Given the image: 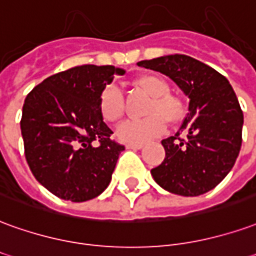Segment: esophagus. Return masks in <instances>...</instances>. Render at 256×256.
Here are the masks:
<instances>
[{
  "instance_id": "34e87169",
  "label": "esophagus",
  "mask_w": 256,
  "mask_h": 256,
  "mask_svg": "<svg viewBox=\"0 0 256 256\" xmlns=\"http://www.w3.org/2000/svg\"><path fill=\"white\" fill-rule=\"evenodd\" d=\"M142 146H144L142 144H128L126 148H128V150H141Z\"/></svg>"
}]
</instances>
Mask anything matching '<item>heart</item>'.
Returning a JSON list of instances; mask_svg holds the SVG:
<instances>
[{
	"label": "heart",
	"mask_w": 256,
	"mask_h": 256,
	"mask_svg": "<svg viewBox=\"0 0 256 256\" xmlns=\"http://www.w3.org/2000/svg\"><path fill=\"white\" fill-rule=\"evenodd\" d=\"M136 84L152 96L142 119H128L116 128V136L123 142L141 144L150 141L164 132L165 120L173 123L183 116L182 100L169 92L170 87L165 78L158 74H144L136 80ZM100 110L104 119L115 122L124 112V100L119 87L106 86L100 96Z\"/></svg>",
	"instance_id": "1"
}]
</instances>
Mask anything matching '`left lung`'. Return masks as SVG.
<instances>
[{
	"mask_svg": "<svg viewBox=\"0 0 256 256\" xmlns=\"http://www.w3.org/2000/svg\"><path fill=\"white\" fill-rule=\"evenodd\" d=\"M169 78L188 97L182 128L162 140L164 162L151 170L154 180L172 194L196 196L228 176L241 148L244 115L233 87L214 68L187 55H165L137 64ZM186 131L184 140L178 138Z\"/></svg>",
	"mask_w": 256,
	"mask_h": 256,
	"instance_id": "1",
	"label": "left lung"
}]
</instances>
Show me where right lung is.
Segmentation results:
<instances>
[{
    "label": "right lung",
    "instance_id": "1",
    "mask_svg": "<svg viewBox=\"0 0 256 256\" xmlns=\"http://www.w3.org/2000/svg\"><path fill=\"white\" fill-rule=\"evenodd\" d=\"M112 65H82L42 80L22 110L24 155L37 182L72 202L98 196L110 183L124 146L110 140L100 96L115 74Z\"/></svg>",
    "mask_w": 256,
    "mask_h": 256
}]
</instances>
